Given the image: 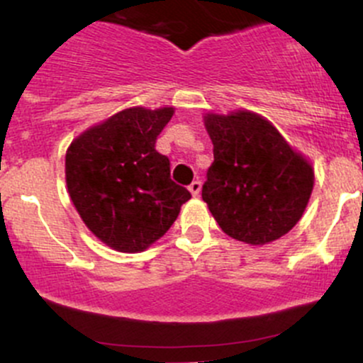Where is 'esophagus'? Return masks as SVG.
Returning <instances> with one entry per match:
<instances>
[{
    "mask_svg": "<svg viewBox=\"0 0 363 363\" xmlns=\"http://www.w3.org/2000/svg\"><path fill=\"white\" fill-rule=\"evenodd\" d=\"M188 189L191 191L193 196H198V194H200V191H201V182L200 181H193L191 184L188 186Z\"/></svg>",
    "mask_w": 363,
    "mask_h": 363,
    "instance_id": "obj_1",
    "label": "esophagus"
}]
</instances>
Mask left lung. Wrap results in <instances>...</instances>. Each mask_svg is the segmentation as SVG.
I'll return each instance as SVG.
<instances>
[{"instance_id": "8db88e82", "label": "left lung", "mask_w": 363, "mask_h": 363, "mask_svg": "<svg viewBox=\"0 0 363 363\" xmlns=\"http://www.w3.org/2000/svg\"><path fill=\"white\" fill-rule=\"evenodd\" d=\"M203 121L213 163L201 198L220 230L249 245L287 235L310 201L311 163L257 113H208Z\"/></svg>"}]
</instances>
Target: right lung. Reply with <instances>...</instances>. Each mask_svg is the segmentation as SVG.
I'll return each mask as SVG.
<instances>
[{
  "label": "right lung",
  "instance_id": "obj_1",
  "mask_svg": "<svg viewBox=\"0 0 363 363\" xmlns=\"http://www.w3.org/2000/svg\"><path fill=\"white\" fill-rule=\"evenodd\" d=\"M174 108H128L79 133L66 152V184L86 228L118 252L146 250L191 193L170 179L155 150Z\"/></svg>",
  "mask_w": 363,
  "mask_h": 363
}]
</instances>
